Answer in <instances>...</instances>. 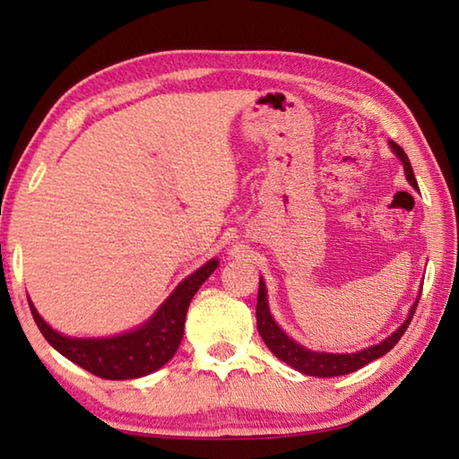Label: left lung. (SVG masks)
Segmentation results:
<instances>
[{
  "mask_svg": "<svg viewBox=\"0 0 459 459\" xmlns=\"http://www.w3.org/2000/svg\"><path fill=\"white\" fill-rule=\"evenodd\" d=\"M391 143L393 152L401 158L404 165V173L406 179L411 181L414 189H418V183L414 178L412 165L408 155L401 145L394 142ZM418 306V298L414 301V306L411 307V314H408L404 324L398 327L393 335H388L385 341H380L378 345L367 347L363 351H357V353H319V351H309L306 347L298 345L294 339H290L284 331L280 329V325L274 321V317L270 316V307H268V298H266V284L260 278V286H258V304H256V325H258V333L264 339L266 347L274 353L280 360H284L290 367H294L296 370L309 377H339V375H349L355 373L357 368H363L368 365L370 360H375L378 357L386 355L391 351L401 337L404 335V331L411 325V321L414 317V311Z\"/></svg>",
  "mask_w": 459,
  "mask_h": 459,
  "instance_id": "left-lung-1",
  "label": "left lung"
}]
</instances>
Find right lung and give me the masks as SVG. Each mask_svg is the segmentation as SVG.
<instances>
[{"instance_id": "right-lung-1", "label": "right lung", "mask_w": 459, "mask_h": 459, "mask_svg": "<svg viewBox=\"0 0 459 459\" xmlns=\"http://www.w3.org/2000/svg\"><path fill=\"white\" fill-rule=\"evenodd\" d=\"M217 266V258L209 260L185 278L143 325L114 337L76 339L61 335L39 316L31 299H27L39 331L63 357L100 378H138L158 370L175 355L183 339L185 316L191 299Z\"/></svg>"}]
</instances>
